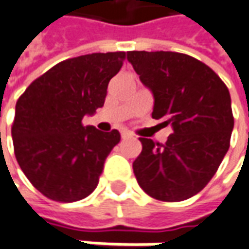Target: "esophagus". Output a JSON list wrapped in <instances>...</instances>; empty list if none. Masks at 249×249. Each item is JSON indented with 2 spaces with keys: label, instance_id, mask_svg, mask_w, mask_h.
<instances>
[{
  "label": "esophagus",
  "instance_id": "esophagus-1",
  "mask_svg": "<svg viewBox=\"0 0 249 249\" xmlns=\"http://www.w3.org/2000/svg\"><path fill=\"white\" fill-rule=\"evenodd\" d=\"M131 136H132L131 132H128V131H123V132H121V138H123V139L131 138Z\"/></svg>",
  "mask_w": 249,
  "mask_h": 249
}]
</instances>
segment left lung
Returning a JSON list of instances; mask_svg holds the SVG:
<instances>
[{
    "label": "left lung",
    "instance_id": "8db88e82",
    "mask_svg": "<svg viewBox=\"0 0 249 249\" xmlns=\"http://www.w3.org/2000/svg\"><path fill=\"white\" fill-rule=\"evenodd\" d=\"M126 58L153 92V118L173 129L165 144L140 138L136 180L154 199H189L207 185L229 150L234 125L229 89L211 68L187 54L128 52Z\"/></svg>",
    "mask_w": 249,
    "mask_h": 249
}]
</instances>
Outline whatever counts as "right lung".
<instances>
[{
    "label": "right lung",
    "instance_id": "right-lung-1",
    "mask_svg": "<svg viewBox=\"0 0 249 249\" xmlns=\"http://www.w3.org/2000/svg\"><path fill=\"white\" fill-rule=\"evenodd\" d=\"M124 52L65 60L28 86L12 125L15 155L25 177L57 202L82 200L96 188L120 132L83 126L102 107L107 84L120 72Z\"/></svg>",
    "mask_w": 249,
    "mask_h": 249
}]
</instances>
